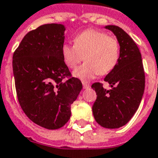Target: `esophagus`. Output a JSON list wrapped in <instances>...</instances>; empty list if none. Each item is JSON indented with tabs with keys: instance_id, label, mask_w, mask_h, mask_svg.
<instances>
[{
	"instance_id": "1",
	"label": "esophagus",
	"mask_w": 158,
	"mask_h": 158,
	"mask_svg": "<svg viewBox=\"0 0 158 158\" xmlns=\"http://www.w3.org/2000/svg\"><path fill=\"white\" fill-rule=\"evenodd\" d=\"M82 85H83V88H85V89H87L90 86V85L89 83L87 82H82Z\"/></svg>"
}]
</instances>
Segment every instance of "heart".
<instances>
[{"label":"heart","mask_w":158,"mask_h":158,"mask_svg":"<svg viewBox=\"0 0 158 158\" xmlns=\"http://www.w3.org/2000/svg\"><path fill=\"white\" fill-rule=\"evenodd\" d=\"M74 45L64 44L61 48L63 62L74 69L81 61L85 62L74 72V76L89 81L98 74L106 75L115 68L120 55L118 39L96 29H86L73 40Z\"/></svg>","instance_id":"1"}]
</instances>
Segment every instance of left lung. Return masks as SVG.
I'll return each mask as SVG.
<instances>
[{"label":"left lung","mask_w":158,"mask_h":158,"mask_svg":"<svg viewBox=\"0 0 158 158\" xmlns=\"http://www.w3.org/2000/svg\"><path fill=\"white\" fill-rule=\"evenodd\" d=\"M120 44L117 65L105 81L110 89L106 90L101 82L91 87L97 97L92 106L96 121L106 129H118L125 125L139 108L145 87V73L140 51L133 39L115 25H107Z\"/></svg>","instance_id":"8db88e82"}]
</instances>
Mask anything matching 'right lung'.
I'll use <instances>...</instances> for the list:
<instances>
[{
  "label": "right lung",
  "instance_id": "add662e5",
  "mask_svg": "<svg viewBox=\"0 0 158 158\" xmlns=\"http://www.w3.org/2000/svg\"><path fill=\"white\" fill-rule=\"evenodd\" d=\"M64 30L62 24H43L26 34L13 54L19 106L30 120L48 129L65 125L82 88L62 60Z\"/></svg>",
  "mask_w": 158,
  "mask_h": 158
}]
</instances>
